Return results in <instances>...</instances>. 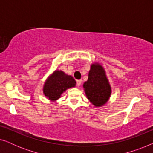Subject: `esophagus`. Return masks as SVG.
Returning a JSON list of instances; mask_svg holds the SVG:
<instances>
[{"label":"esophagus","instance_id":"esophagus-1","mask_svg":"<svg viewBox=\"0 0 153 153\" xmlns=\"http://www.w3.org/2000/svg\"><path fill=\"white\" fill-rule=\"evenodd\" d=\"M81 84V80H78L76 81V86L79 87Z\"/></svg>","mask_w":153,"mask_h":153}]
</instances>
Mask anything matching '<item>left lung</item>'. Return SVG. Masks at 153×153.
<instances>
[{"label": "left lung", "mask_w": 153, "mask_h": 153, "mask_svg": "<svg viewBox=\"0 0 153 153\" xmlns=\"http://www.w3.org/2000/svg\"><path fill=\"white\" fill-rule=\"evenodd\" d=\"M83 87L87 98L96 107L105 105L111 95V87L105 70L97 62L91 64L88 79Z\"/></svg>", "instance_id": "obj_1"}]
</instances>
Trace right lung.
I'll return each instance as SVG.
<instances>
[{
  "label": "right lung",
  "instance_id": "add662e5",
  "mask_svg": "<svg viewBox=\"0 0 153 153\" xmlns=\"http://www.w3.org/2000/svg\"><path fill=\"white\" fill-rule=\"evenodd\" d=\"M76 86V81L63 71L56 70L47 77L43 85V94L50 101L56 102L66 90Z\"/></svg>",
  "mask_w": 153,
  "mask_h": 153
}]
</instances>
